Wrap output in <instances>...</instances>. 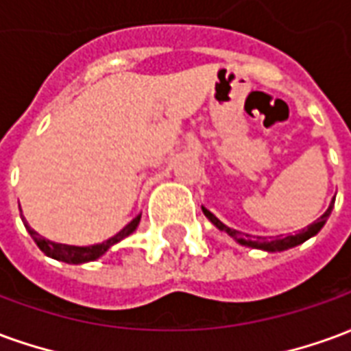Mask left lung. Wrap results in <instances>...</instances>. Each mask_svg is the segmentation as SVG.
Masks as SVG:
<instances>
[{
	"instance_id": "left-lung-1",
	"label": "left lung",
	"mask_w": 351,
	"mask_h": 351,
	"mask_svg": "<svg viewBox=\"0 0 351 351\" xmlns=\"http://www.w3.org/2000/svg\"><path fill=\"white\" fill-rule=\"evenodd\" d=\"M332 206H335V199L331 201V205L329 208L325 210L319 218H317L314 223H310L308 228L302 229L299 233H295V235H287V237H276V239H271V241H267V239H261V237H250V235H244L241 231H237V229H231L228 228L226 223H221L216 216H214L210 210H206L205 206H203V213L208 220L213 221L216 228L220 229V231H226L229 237H233L237 243L243 244V246H250V248H259V250H267V252H284V250H289V248H293L297 244L304 243V241H308L310 237H314L319 233V229L324 228L325 221L327 218L331 216V210Z\"/></svg>"
}]
</instances>
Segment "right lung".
Returning <instances> with one entry per match:
<instances>
[{
    "instance_id": "obj_1",
    "label": "right lung",
    "mask_w": 351,
    "mask_h": 351,
    "mask_svg": "<svg viewBox=\"0 0 351 351\" xmlns=\"http://www.w3.org/2000/svg\"><path fill=\"white\" fill-rule=\"evenodd\" d=\"M22 221H24V226H26L27 233L32 235V239L35 241V244L39 246V250L43 254H47L49 258L58 259V261H64V263H71V265H80V263H88V261H95V259H99L105 252L110 248V246H114L116 243H120L123 241L125 237H130L135 229H137L138 221H141V214L135 216L133 220L122 229V231H118L114 237H110L107 239L105 243L99 244H92V246H69V244H60V243H52L49 239H45L41 237L35 229H32L27 226V221L24 220V216H22Z\"/></svg>"
}]
</instances>
